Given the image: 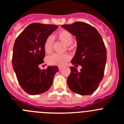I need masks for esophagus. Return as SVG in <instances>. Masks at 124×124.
I'll return each instance as SVG.
<instances>
[{
    "mask_svg": "<svg viewBox=\"0 0 124 124\" xmlns=\"http://www.w3.org/2000/svg\"><path fill=\"white\" fill-rule=\"evenodd\" d=\"M58 68H59V70H62V69H63L61 67H59Z\"/></svg>",
    "mask_w": 124,
    "mask_h": 124,
    "instance_id": "obj_1",
    "label": "esophagus"
}]
</instances>
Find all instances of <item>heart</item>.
<instances>
[{"mask_svg":"<svg viewBox=\"0 0 124 124\" xmlns=\"http://www.w3.org/2000/svg\"><path fill=\"white\" fill-rule=\"evenodd\" d=\"M56 37L60 40L64 42L68 46L70 47L73 44L74 41L73 36L70 31L63 30L58 31L56 34ZM53 41V38L52 37H48L46 39L44 43V50L46 53H50L52 51V45ZM70 56L68 54H57L54 53L48 57V61L50 64L62 66H64L70 60Z\"/></svg>","mask_w":124,"mask_h":124,"instance_id":"b5f03b06","label":"heart"}]
</instances>
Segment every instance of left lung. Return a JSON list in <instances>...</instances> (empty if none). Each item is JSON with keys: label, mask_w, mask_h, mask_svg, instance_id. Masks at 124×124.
Listing matches in <instances>:
<instances>
[{"label": "left lung", "mask_w": 124, "mask_h": 124, "mask_svg": "<svg viewBox=\"0 0 124 124\" xmlns=\"http://www.w3.org/2000/svg\"><path fill=\"white\" fill-rule=\"evenodd\" d=\"M61 27L75 36L77 49L71 63L77 67L81 65L80 72L71 66L68 78L69 88L80 95H90L96 91L102 81L107 61V53L102 38L97 30L91 25L76 22Z\"/></svg>", "instance_id": "1"}]
</instances>
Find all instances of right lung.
<instances>
[{"label": "right lung", "mask_w": 124, "mask_h": 124, "mask_svg": "<svg viewBox=\"0 0 124 124\" xmlns=\"http://www.w3.org/2000/svg\"><path fill=\"white\" fill-rule=\"evenodd\" d=\"M58 26L33 23L25 28L15 41L12 65L18 83L25 92L37 95L48 90L53 84L56 66L41 70L39 64L44 63V43Z\"/></svg>", "instance_id": "1"}]
</instances>
